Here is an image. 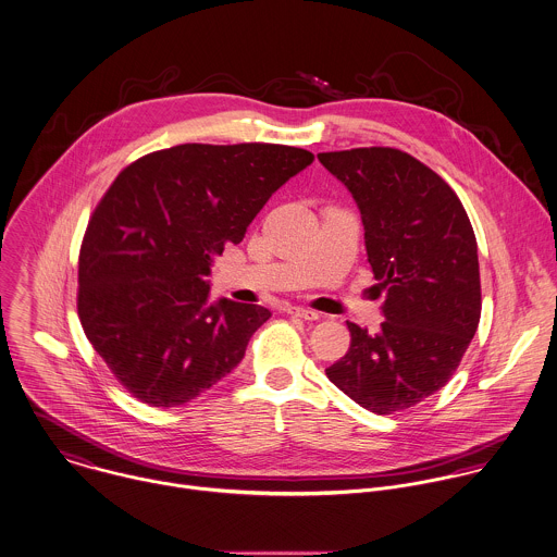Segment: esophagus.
Segmentation results:
<instances>
[{
  "label": "esophagus",
  "instance_id": "obj_1",
  "mask_svg": "<svg viewBox=\"0 0 557 557\" xmlns=\"http://www.w3.org/2000/svg\"><path fill=\"white\" fill-rule=\"evenodd\" d=\"M286 313H290V315H295V318H304V320H318L320 318V313L318 311H313V309L308 308H286Z\"/></svg>",
  "mask_w": 557,
  "mask_h": 557
}]
</instances>
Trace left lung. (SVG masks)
<instances>
[{"mask_svg":"<svg viewBox=\"0 0 557 557\" xmlns=\"http://www.w3.org/2000/svg\"><path fill=\"white\" fill-rule=\"evenodd\" d=\"M318 160L352 194L375 288L386 295L380 331L348 322L350 348L326 375L366 410L393 414L442 388L476 333V237L457 194L399 149L363 147Z\"/></svg>","mask_w":557,"mask_h":557,"instance_id":"1","label":"left lung"}]
</instances>
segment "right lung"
Returning a JSON list of instances; mask_svg holds the SVG:
<instances>
[{
    "instance_id": "add662e5",
    "label": "right lung",
    "mask_w": 557,
    "mask_h": 557,
    "mask_svg": "<svg viewBox=\"0 0 557 557\" xmlns=\"http://www.w3.org/2000/svg\"><path fill=\"white\" fill-rule=\"evenodd\" d=\"M313 153L286 145L187 143L120 173L78 256V318L125 388L153 408L184 406L235 370L262 306L209 304L213 256Z\"/></svg>"
}]
</instances>
